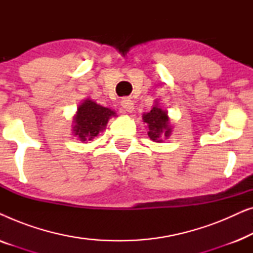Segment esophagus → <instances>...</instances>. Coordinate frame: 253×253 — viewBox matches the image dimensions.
I'll list each match as a JSON object with an SVG mask.
<instances>
[{
	"label": "esophagus",
	"instance_id": "esophagus-1",
	"mask_svg": "<svg viewBox=\"0 0 253 253\" xmlns=\"http://www.w3.org/2000/svg\"><path fill=\"white\" fill-rule=\"evenodd\" d=\"M121 106L123 107V109L127 113H131L133 110V101L129 98H124L122 101H121Z\"/></svg>",
	"mask_w": 253,
	"mask_h": 253
}]
</instances>
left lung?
Wrapping results in <instances>:
<instances>
[{
    "label": "left lung",
    "instance_id": "left-lung-1",
    "mask_svg": "<svg viewBox=\"0 0 253 253\" xmlns=\"http://www.w3.org/2000/svg\"><path fill=\"white\" fill-rule=\"evenodd\" d=\"M143 121L148 126V137L153 141H161L160 137H169L170 126L167 112L161 109L160 107L154 106L150 113L144 114Z\"/></svg>",
    "mask_w": 253,
    "mask_h": 253
}]
</instances>
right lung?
Wrapping results in <instances>:
<instances>
[{
	"instance_id": "right-lung-1",
	"label": "right lung",
	"mask_w": 253,
	"mask_h": 253,
	"mask_svg": "<svg viewBox=\"0 0 253 253\" xmlns=\"http://www.w3.org/2000/svg\"><path fill=\"white\" fill-rule=\"evenodd\" d=\"M112 116H116L114 110L100 106L89 99L85 100L78 107L77 115L74 119L75 136H78L83 143H87V140H92L105 129Z\"/></svg>"
}]
</instances>
